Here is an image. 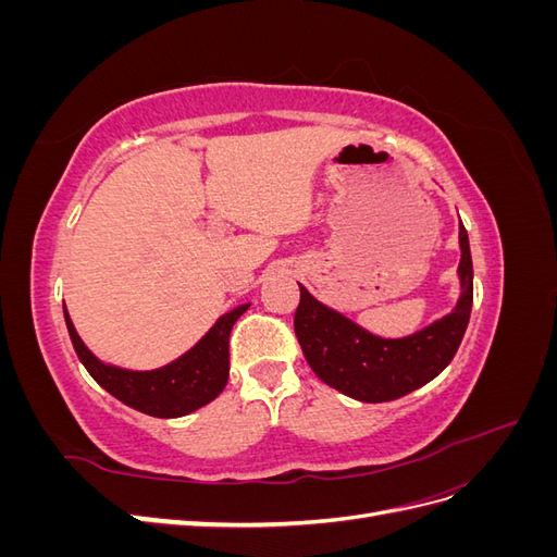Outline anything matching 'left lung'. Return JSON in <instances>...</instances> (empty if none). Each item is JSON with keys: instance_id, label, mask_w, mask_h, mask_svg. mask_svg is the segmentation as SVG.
Segmentation results:
<instances>
[{"instance_id": "obj_1", "label": "left lung", "mask_w": 557, "mask_h": 557, "mask_svg": "<svg viewBox=\"0 0 557 557\" xmlns=\"http://www.w3.org/2000/svg\"><path fill=\"white\" fill-rule=\"evenodd\" d=\"M460 248L462 297L458 307L404 339H381L369 334L346 315L320 305L305 285H299L295 334L315 376L352 399L376 404L409 395L442 374L458 352L474 301V269L462 223Z\"/></svg>"}]
</instances>
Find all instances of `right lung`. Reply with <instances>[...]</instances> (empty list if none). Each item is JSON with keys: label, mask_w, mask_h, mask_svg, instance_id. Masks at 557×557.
Instances as JSON below:
<instances>
[{"label": "right lung", "mask_w": 557, "mask_h": 557, "mask_svg": "<svg viewBox=\"0 0 557 557\" xmlns=\"http://www.w3.org/2000/svg\"><path fill=\"white\" fill-rule=\"evenodd\" d=\"M250 305H242L215 320V325L183 356L150 372H129L99 362L81 342L70 313L64 309L66 330L78 360L88 374L127 407L156 418H178L205 407L223 393L230 376V332Z\"/></svg>", "instance_id": "obj_1"}]
</instances>
